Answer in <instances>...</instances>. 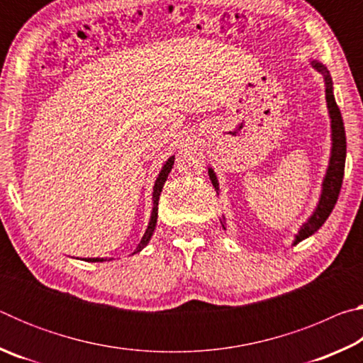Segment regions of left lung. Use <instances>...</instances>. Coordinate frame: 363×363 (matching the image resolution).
Segmentation results:
<instances>
[{"mask_svg": "<svg viewBox=\"0 0 363 363\" xmlns=\"http://www.w3.org/2000/svg\"><path fill=\"white\" fill-rule=\"evenodd\" d=\"M318 72H322L325 75V82H327V104L330 110V118H331V136H333V149H331V158H330V167L327 171V176H325L323 181V190L320 201H318V206L315 213L312 214L306 224L301 227L299 233L296 235V240L294 245L299 243L304 238L311 237L312 233H315L320 227L323 225L325 220L333 211V208L337 201V196H340V190L342 186V177H344V164H346V131H344V123L342 116L340 112V107L335 101L333 96V83H331V78L328 75V70L325 69L322 64L312 62ZM210 173V179L213 182L216 192L219 190V184L216 176H214L213 169H208ZM220 224L224 227V220H220Z\"/></svg>", "mask_w": 363, "mask_h": 363, "instance_id": "obj_1", "label": "left lung"}]
</instances>
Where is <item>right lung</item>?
<instances>
[{"instance_id": "right-lung-1", "label": "right lung", "mask_w": 363, "mask_h": 363, "mask_svg": "<svg viewBox=\"0 0 363 363\" xmlns=\"http://www.w3.org/2000/svg\"><path fill=\"white\" fill-rule=\"evenodd\" d=\"M173 164H174V157H171L167 163H164V167H163V169H162V173L158 174V177H157V181H155V187H153V210H152V216H150V223H149V227H147V230H145V233H144V237H143V240H140V243H139V248H138V251H140L143 250L147 243H149V240H150V237H152V233H153V230H155V225H157V214H158V200H160V194H162V189H163V184H164V181H167V177H168V174H169V171H171V168H173ZM84 261H88V262H101V261H104V259H101V257H88V259H84Z\"/></svg>"}]
</instances>
